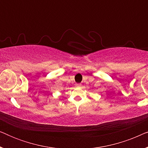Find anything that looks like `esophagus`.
Masks as SVG:
<instances>
[{
	"label": "esophagus",
	"instance_id": "34e87169",
	"mask_svg": "<svg viewBox=\"0 0 148 148\" xmlns=\"http://www.w3.org/2000/svg\"><path fill=\"white\" fill-rule=\"evenodd\" d=\"M81 86H82V84H76L77 87H81Z\"/></svg>",
	"mask_w": 148,
	"mask_h": 148
}]
</instances>
